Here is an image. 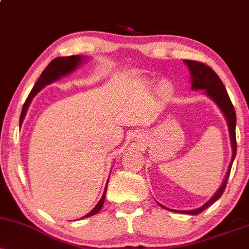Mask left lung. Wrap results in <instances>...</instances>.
Here are the masks:
<instances>
[{"instance_id": "left-lung-1", "label": "left lung", "mask_w": 249, "mask_h": 249, "mask_svg": "<svg viewBox=\"0 0 249 249\" xmlns=\"http://www.w3.org/2000/svg\"><path fill=\"white\" fill-rule=\"evenodd\" d=\"M184 63L187 65L188 70L191 73V83H192V90H205V95L210 97L212 101L218 105V107L221 110V112L224 113L226 122H227L228 126V132H230V138H231V145H232V159H231V164L228 166L227 173H226L224 181H222L221 186L218 188L215 193L213 194V196L208 200L207 202H205L201 207L196 208V210H186V211H178V210H171L162 206L158 202L162 208L168 211H172V212L177 213H185V214H191V215H196V214L201 213L202 211L206 210L207 207H210L211 205L218 200L220 196L224 193L226 185H227L228 177H230L231 168H232V164L234 161L236 154V138H235V125H236V116L235 111H234V107L231 102L230 96H228L227 91H226L225 85L222 84L221 79L219 78V76L216 75L214 71L211 69L210 67H207L204 63H200L196 61H188V59H184Z\"/></svg>"}]
</instances>
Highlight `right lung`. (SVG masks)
I'll use <instances>...</instances> for the list:
<instances>
[{
  "label": "right lung",
  "instance_id": "1",
  "mask_svg": "<svg viewBox=\"0 0 249 249\" xmlns=\"http://www.w3.org/2000/svg\"><path fill=\"white\" fill-rule=\"evenodd\" d=\"M85 59H87V57L85 56L75 55V56H69V57H57V58H55L53 61H51L49 63V65H48V67L44 69V71L42 72V75L38 78V81H37L36 84L34 85L33 90H31L29 96H28L27 101L24 103L23 107H22L21 117H19V126H21L22 123H23L25 115H27L28 108H29L31 102H33V98L37 95V92H39L43 88H45L47 85L51 84V83L58 81V79H61L62 77L73 72V71L79 67V64H82ZM107 186H105L104 193H103L102 198L98 201V204L96 205L95 208H92V211H90L88 214H85L83 218H89V216L95 215V214H97L99 211H101V208L103 207V204H104L105 196H107Z\"/></svg>",
  "mask_w": 249,
  "mask_h": 249
}]
</instances>
